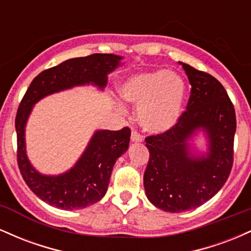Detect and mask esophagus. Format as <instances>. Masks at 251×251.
Wrapping results in <instances>:
<instances>
[{
    "label": "esophagus",
    "mask_w": 251,
    "mask_h": 251,
    "mask_svg": "<svg viewBox=\"0 0 251 251\" xmlns=\"http://www.w3.org/2000/svg\"><path fill=\"white\" fill-rule=\"evenodd\" d=\"M131 142L132 143H142L143 142V137L139 133H138V132L133 131L131 133Z\"/></svg>",
    "instance_id": "1"
}]
</instances>
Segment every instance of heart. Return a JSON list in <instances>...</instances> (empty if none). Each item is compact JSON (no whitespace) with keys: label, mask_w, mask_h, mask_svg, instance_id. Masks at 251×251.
Here are the masks:
<instances>
[{"label":"heart","mask_w":251,"mask_h":251,"mask_svg":"<svg viewBox=\"0 0 251 251\" xmlns=\"http://www.w3.org/2000/svg\"><path fill=\"white\" fill-rule=\"evenodd\" d=\"M118 92L125 101L137 105L140 126L151 133L160 134L170 131L179 120L186 83L175 72L155 70L127 77Z\"/></svg>","instance_id":"heart-1"}]
</instances>
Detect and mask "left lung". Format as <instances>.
<instances>
[{
	"mask_svg": "<svg viewBox=\"0 0 251 251\" xmlns=\"http://www.w3.org/2000/svg\"><path fill=\"white\" fill-rule=\"evenodd\" d=\"M178 63L192 87L188 111L170 131L146 138L150 159L144 174L148 200L172 214L203 205L226 184L236 132L234 105L222 83L188 63ZM201 131L205 150L194 144Z\"/></svg>",
	"mask_w": 251,
	"mask_h": 251,
	"instance_id": "obj_1",
	"label": "left lung"
}]
</instances>
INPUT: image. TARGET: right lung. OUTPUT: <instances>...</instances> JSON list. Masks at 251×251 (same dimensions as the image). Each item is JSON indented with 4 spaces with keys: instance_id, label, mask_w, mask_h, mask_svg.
<instances>
[{
    "instance_id": "right-lung-1",
    "label": "right lung",
    "mask_w": 251,
    "mask_h": 251,
    "mask_svg": "<svg viewBox=\"0 0 251 251\" xmlns=\"http://www.w3.org/2000/svg\"><path fill=\"white\" fill-rule=\"evenodd\" d=\"M124 57L114 54H92L74 57L43 71L30 83L19 106L15 129L17 163L27 185L40 200L62 210L83 209L99 201L107 191L117 159L128 149L131 131L97 129L79 159L59 175H43L34 168L27 154L25 126L31 111L43 98L80 86L103 91L108 74L123 66Z\"/></svg>"
}]
</instances>
